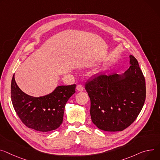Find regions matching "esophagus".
<instances>
[{
	"label": "esophagus",
	"instance_id": "esophagus-1",
	"mask_svg": "<svg viewBox=\"0 0 160 160\" xmlns=\"http://www.w3.org/2000/svg\"><path fill=\"white\" fill-rule=\"evenodd\" d=\"M77 90L78 91H83V87L81 85V84H78L77 86Z\"/></svg>",
	"mask_w": 160,
	"mask_h": 160
}]
</instances>
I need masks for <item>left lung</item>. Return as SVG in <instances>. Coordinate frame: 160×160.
I'll list each match as a JSON object with an SVG mask.
<instances>
[{
  "label": "left lung",
  "instance_id": "left-lung-1",
  "mask_svg": "<svg viewBox=\"0 0 160 160\" xmlns=\"http://www.w3.org/2000/svg\"><path fill=\"white\" fill-rule=\"evenodd\" d=\"M131 66L124 78L118 74L96 73L85 89L91 99L92 122L107 132L122 131L137 118L146 96V80L136 58L129 55Z\"/></svg>",
  "mask_w": 160,
  "mask_h": 160
}]
</instances>
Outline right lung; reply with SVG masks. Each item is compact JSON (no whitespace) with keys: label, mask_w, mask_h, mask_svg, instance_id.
I'll return each instance as SVG.
<instances>
[{"label":"right lung","mask_w":160,"mask_h":160,"mask_svg":"<svg viewBox=\"0 0 160 160\" xmlns=\"http://www.w3.org/2000/svg\"><path fill=\"white\" fill-rule=\"evenodd\" d=\"M75 88V84L58 86L48 95L34 98L18 88L13 75L11 85L12 106L27 127L41 132H50L62 124L65 105Z\"/></svg>","instance_id":"add662e5"}]
</instances>
